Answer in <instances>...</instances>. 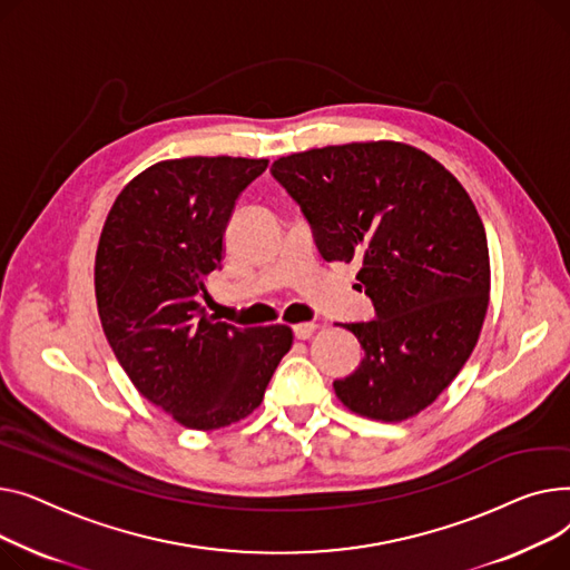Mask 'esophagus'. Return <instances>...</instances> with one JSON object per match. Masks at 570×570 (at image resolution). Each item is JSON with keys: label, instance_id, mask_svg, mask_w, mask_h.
Returning <instances> with one entry per match:
<instances>
[{"label": "esophagus", "instance_id": "esophagus-1", "mask_svg": "<svg viewBox=\"0 0 570 570\" xmlns=\"http://www.w3.org/2000/svg\"><path fill=\"white\" fill-rule=\"evenodd\" d=\"M315 328H317V324H313V322H304V324H296L294 326V336L298 338V341H308L313 333H315Z\"/></svg>", "mask_w": 570, "mask_h": 570}]
</instances>
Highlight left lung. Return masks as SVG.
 I'll use <instances>...</instances> for the list:
<instances>
[{
  "mask_svg": "<svg viewBox=\"0 0 570 570\" xmlns=\"http://www.w3.org/2000/svg\"><path fill=\"white\" fill-rule=\"evenodd\" d=\"M326 262L361 259L375 320L345 324L363 347L333 382L341 403L405 421L455 380L481 336L490 255L481 216L442 163L403 142H350L272 165Z\"/></svg>",
  "mask_w": 570,
  "mask_h": 570,
  "instance_id": "1",
  "label": "left lung"
}]
</instances>
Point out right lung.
<instances>
[{"label":"right lung","mask_w":570,"mask_h":570,"mask_svg":"<svg viewBox=\"0 0 570 570\" xmlns=\"http://www.w3.org/2000/svg\"><path fill=\"white\" fill-rule=\"evenodd\" d=\"M269 160H160L117 195L100 232L94 285L106 338L136 389L190 430H218L259 407L292 328L232 326L199 304L223 262L242 190Z\"/></svg>","instance_id":"add662e5"}]
</instances>
